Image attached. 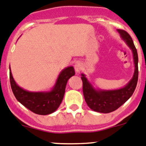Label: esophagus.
Here are the masks:
<instances>
[{"label": "esophagus", "mask_w": 146, "mask_h": 146, "mask_svg": "<svg viewBox=\"0 0 146 146\" xmlns=\"http://www.w3.org/2000/svg\"><path fill=\"white\" fill-rule=\"evenodd\" d=\"M81 68H82V66H81V64H80V63H76L75 65H74V69H75V71L77 73L80 72Z\"/></svg>", "instance_id": "34e87169"}]
</instances>
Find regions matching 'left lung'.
<instances>
[{
    "mask_svg": "<svg viewBox=\"0 0 146 146\" xmlns=\"http://www.w3.org/2000/svg\"><path fill=\"white\" fill-rule=\"evenodd\" d=\"M121 39L126 42L133 55L135 64L134 74L130 81L123 88L117 90H101L95 88L84 74H82V90L85 102L95 111L100 113H110L117 110L125 104L134 93L138 80V56L132 37L125 30L117 29Z\"/></svg>",
    "mask_w": 146,
    "mask_h": 146,
    "instance_id": "left-lung-1",
    "label": "left lung"
}]
</instances>
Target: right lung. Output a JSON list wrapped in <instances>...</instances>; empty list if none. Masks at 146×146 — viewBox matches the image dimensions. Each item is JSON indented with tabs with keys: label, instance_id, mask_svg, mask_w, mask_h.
<instances>
[{
	"label": "right lung",
	"instance_id": "obj_1",
	"mask_svg": "<svg viewBox=\"0 0 146 146\" xmlns=\"http://www.w3.org/2000/svg\"><path fill=\"white\" fill-rule=\"evenodd\" d=\"M10 69V83L17 101L29 110L40 115L53 113L59 107L65 93L67 81L75 74L73 66H68L60 72L50 91L31 92L21 88L15 82Z\"/></svg>",
	"mask_w": 146,
	"mask_h": 146
}]
</instances>
